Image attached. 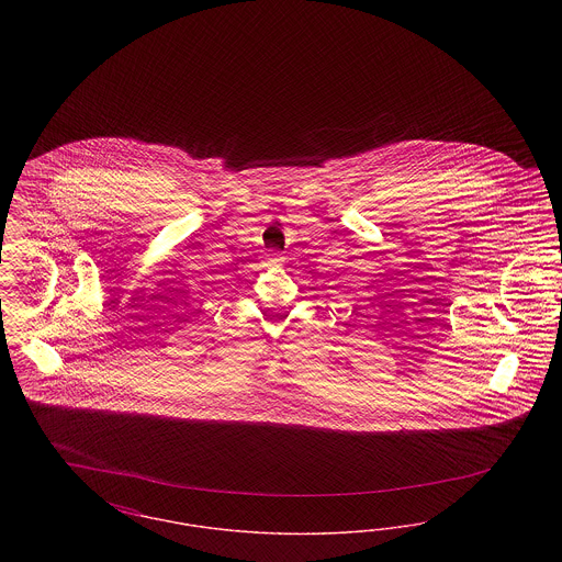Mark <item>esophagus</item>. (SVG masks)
Returning <instances> with one entry per match:
<instances>
[{"instance_id":"esophagus-1","label":"esophagus","mask_w":562,"mask_h":562,"mask_svg":"<svg viewBox=\"0 0 562 562\" xmlns=\"http://www.w3.org/2000/svg\"><path fill=\"white\" fill-rule=\"evenodd\" d=\"M269 266H282L284 263V257L280 252H271L268 257Z\"/></svg>"}]
</instances>
